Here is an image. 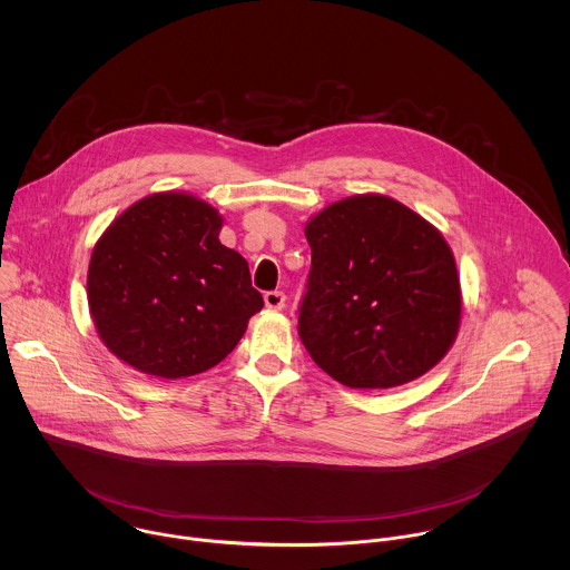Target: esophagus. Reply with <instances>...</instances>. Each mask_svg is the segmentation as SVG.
I'll return each instance as SVG.
<instances>
[{"label": "esophagus", "mask_w": 570, "mask_h": 570, "mask_svg": "<svg viewBox=\"0 0 570 570\" xmlns=\"http://www.w3.org/2000/svg\"><path fill=\"white\" fill-rule=\"evenodd\" d=\"M285 301H287L285 292L274 289V292H267V294H265V307H269V309H274V312L283 309V307H285Z\"/></svg>", "instance_id": "34e87169"}]
</instances>
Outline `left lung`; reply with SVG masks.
I'll return each instance as SVG.
<instances>
[{
  "instance_id": "8db88e82",
  "label": "left lung",
  "mask_w": 570,
  "mask_h": 570,
  "mask_svg": "<svg viewBox=\"0 0 570 570\" xmlns=\"http://www.w3.org/2000/svg\"><path fill=\"white\" fill-rule=\"evenodd\" d=\"M312 247L298 335L348 389H393L428 373L461 323L450 245L404 204L355 195L305 228Z\"/></svg>"
}]
</instances>
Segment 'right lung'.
I'll list each match as a JSON object with an SVG mask.
<instances>
[{"label": "right lung", "instance_id": "obj_1", "mask_svg": "<svg viewBox=\"0 0 570 570\" xmlns=\"http://www.w3.org/2000/svg\"><path fill=\"white\" fill-rule=\"evenodd\" d=\"M219 213L186 193L129 206L98 239L87 303L105 346L140 373L179 380L219 364L263 309L247 261L219 242Z\"/></svg>", "mask_w": 570, "mask_h": 570}]
</instances>
